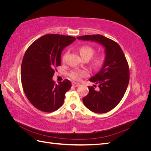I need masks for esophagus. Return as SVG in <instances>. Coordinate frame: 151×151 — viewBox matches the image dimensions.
I'll return each instance as SVG.
<instances>
[{
    "instance_id": "34e87169",
    "label": "esophagus",
    "mask_w": 151,
    "mask_h": 151,
    "mask_svg": "<svg viewBox=\"0 0 151 151\" xmlns=\"http://www.w3.org/2000/svg\"><path fill=\"white\" fill-rule=\"evenodd\" d=\"M72 85L73 86L76 87V88H77V87H78L80 84H79V83H76V82H72Z\"/></svg>"
}]
</instances>
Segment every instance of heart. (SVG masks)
<instances>
[{
    "instance_id": "obj_1",
    "label": "heart",
    "mask_w": 151,
    "mask_h": 151,
    "mask_svg": "<svg viewBox=\"0 0 151 151\" xmlns=\"http://www.w3.org/2000/svg\"><path fill=\"white\" fill-rule=\"evenodd\" d=\"M79 53L81 55V57L83 59L88 58L89 59L93 55L94 53V50L92 47L89 46H83L79 48ZM65 54L64 56L63 57V60H64L66 57ZM103 61V59L101 57H96L93 60V65L95 67H99L100 65L101 64ZM88 74V72L86 70H73L70 73V77L73 79L74 80H79L82 76H86Z\"/></svg>"
}]
</instances>
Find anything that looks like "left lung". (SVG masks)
<instances>
[{
  "label": "left lung",
  "mask_w": 151,
  "mask_h": 151,
  "mask_svg": "<svg viewBox=\"0 0 151 151\" xmlns=\"http://www.w3.org/2000/svg\"><path fill=\"white\" fill-rule=\"evenodd\" d=\"M77 38L102 45L105 55L101 68L89 79L98 84L99 89L96 91L94 87L88 86L89 93L83 101L86 108L94 113L111 111L120 102L129 84V68L125 55L116 42L103 35H84Z\"/></svg>",
  "instance_id": "8db88e82"
}]
</instances>
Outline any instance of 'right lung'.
Wrapping results in <instances>:
<instances>
[{
    "label": "right lung",
    "mask_w": 151,
    "mask_h": 151,
    "mask_svg": "<svg viewBox=\"0 0 151 151\" xmlns=\"http://www.w3.org/2000/svg\"><path fill=\"white\" fill-rule=\"evenodd\" d=\"M76 40L69 36L45 35L26 50L21 68L22 86L27 98L41 111L52 112L58 109L71 88L68 79L55 84L52 77L55 68L61 64L62 51Z\"/></svg>",
    "instance_id": "obj_1"
}]
</instances>
